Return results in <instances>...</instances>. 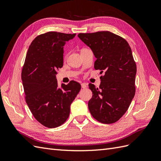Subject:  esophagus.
<instances>
[{
    "label": "esophagus",
    "instance_id": "esophagus-1",
    "mask_svg": "<svg viewBox=\"0 0 161 161\" xmlns=\"http://www.w3.org/2000/svg\"><path fill=\"white\" fill-rule=\"evenodd\" d=\"M86 85L85 84V83H82L81 84V87H82V89H86Z\"/></svg>",
    "mask_w": 161,
    "mask_h": 161
}]
</instances>
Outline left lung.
I'll use <instances>...</instances> for the list:
<instances>
[{
    "label": "left lung",
    "instance_id": "obj_1",
    "mask_svg": "<svg viewBox=\"0 0 161 161\" xmlns=\"http://www.w3.org/2000/svg\"><path fill=\"white\" fill-rule=\"evenodd\" d=\"M93 52L94 68L104 75L99 88L90 83L92 97L88 103L92 116L102 124H113L127 111L135 95L136 64L125 39L110 31L79 33Z\"/></svg>",
    "mask_w": 161,
    "mask_h": 161
}]
</instances>
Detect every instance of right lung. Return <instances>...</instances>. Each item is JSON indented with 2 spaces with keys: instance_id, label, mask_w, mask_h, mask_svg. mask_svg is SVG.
I'll return each mask as SVG.
<instances>
[{
  "instance_id": "obj_1",
  "label": "right lung",
  "mask_w": 161,
  "mask_h": 161,
  "mask_svg": "<svg viewBox=\"0 0 161 161\" xmlns=\"http://www.w3.org/2000/svg\"><path fill=\"white\" fill-rule=\"evenodd\" d=\"M76 33L49 31L37 36L27 53L21 72L26 103L37 121L47 128L64 124L81 86L76 81L58 88L57 70L63 66L64 46Z\"/></svg>"
}]
</instances>
